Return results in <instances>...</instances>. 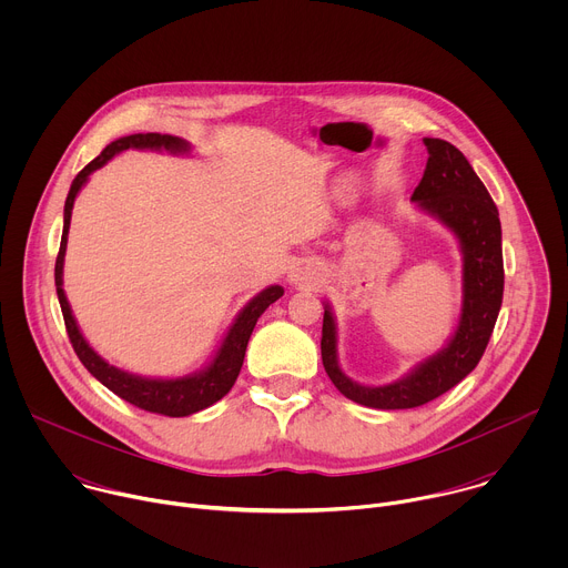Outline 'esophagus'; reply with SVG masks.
Here are the masks:
<instances>
[{"instance_id": "esophagus-1", "label": "esophagus", "mask_w": 568, "mask_h": 568, "mask_svg": "<svg viewBox=\"0 0 568 568\" xmlns=\"http://www.w3.org/2000/svg\"><path fill=\"white\" fill-rule=\"evenodd\" d=\"M290 283L292 285H298V287H312L318 283V270L314 267V263H307V261H298L292 270H290Z\"/></svg>"}]
</instances>
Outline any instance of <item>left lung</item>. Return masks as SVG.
<instances>
[{
	"label": "left lung",
	"mask_w": 568,
	"mask_h": 568,
	"mask_svg": "<svg viewBox=\"0 0 568 568\" xmlns=\"http://www.w3.org/2000/svg\"><path fill=\"white\" fill-rule=\"evenodd\" d=\"M427 169L412 202L458 240L463 256V301L454 333L440 351L388 384H359L339 366L337 318L323 301L321 359L348 399L371 409H414L465 379L490 342L504 298V252L499 211L465 154L443 139H423Z\"/></svg>",
	"instance_id": "1"
}]
</instances>
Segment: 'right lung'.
Returning a JSON list of instances; mask_svg holds the SVG:
<instances>
[{
    "instance_id": "add662e5",
    "label": "right lung",
    "mask_w": 568,
    "mask_h": 568,
    "mask_svg": "<svg viewBox=\"0 0 568 568\" xmlns=\"http://www.w3.org/2000/svg\"><path fill=\"white\" fill-rule=\"evenodd\" d=\"M123 150H154V152H171V154H191V143L186 139L159 134V132L121 136V139L112 141L94 161H90V164L75 175V180L71 182L67 202H64L62 240H60L58 258H55V292H58V301L62 307L67 335L71 339V346H73L78 359L83 362V366L103 386H108L121 399L134 404V407L143 409V412L171 416V418H184V416H193V414L211 407V404H215L231 390V386L237 379V373L242 368V362H245V351H247L250 337L256 328V321L274 301H278L283 296L285 290L281 285H270L263 292H258L245 307L235 314L217 351L195 373H189L182 377H145V375H134V373H128V371H121V368L108 364L90 346V342L78 328V321L71 312L67 294L62 290V270H64L67 235H69L75 195L88 184V180L94 171L103 169L114 154H119Z\"/></svg>"
}]
</instances>
